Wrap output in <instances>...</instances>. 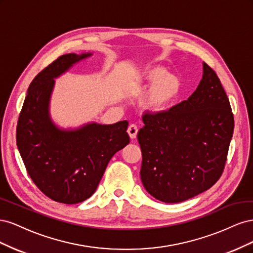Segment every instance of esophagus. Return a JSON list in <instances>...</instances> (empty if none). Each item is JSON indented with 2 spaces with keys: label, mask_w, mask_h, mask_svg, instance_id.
<instances>
[{
  "label": "esophagus",
  "mask_w": 253,
  "mask_h": 253,
  "mask_svg": "<svg viewBox=\"0 0 253 253\" xmlns=\"http://www.w3.org/2000/svg\"><path fill=\"white\" fill-rule=\"evenodd\" d=\"M127 133L132 139H135L137 137V133H138V127L136 125H131L127 127Z\"/></svg>",
  "instance_id": "obj_1"
}]
</instances>
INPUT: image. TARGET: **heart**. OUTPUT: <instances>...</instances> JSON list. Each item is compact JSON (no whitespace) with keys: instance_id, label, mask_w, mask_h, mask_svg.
I'll use <instances>...</instances> for the list:
<instances>
[{"instance_id":"obj_1","label":"heart","mask_w":253,"mask_h":253,"mask_svg":"<svg viewBox=\"0 0 253 253\" xmlns=\"http://www.w3.org/2000/svg\"><path fill=\"white\" fill-rule=\"evenodd\" d=\"M136 85L139 88H149L144 106L153 114L169 111L182 90V80L177 75L170 74L162 65H149L136 75Z\"/></svg>"}]
</instances>
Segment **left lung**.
Segmentation results:
<instances>
[{"instance_id": "1", "label": "left lung", "mask_w": 253, "mask_h": 253, "mask_svg": "<svg viewBox=\"0 0 253 253\" xmlns=\"http://www.w3.org/2000/svg\"><path fill=\"white\" fill-rule=\"evenodd\" d=\"M188 100L162 114L143 115L137 138L140 178L164 203H180L211 188L224 171L234 119L226 91L212 68Z\"/></svg>"}]
</instances>
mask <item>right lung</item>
<instances>
[{
  "mask_svg": "<svg viewBox=\"0 0 253 253\" xmlns=\"http://www.w3.org/2000/svg\"><path fill=\"white\" fill-rule=\"evenodd\" d=\"M91 53L59 57L30 83L17 126V145L28 175L50 200L73 205L94 194L111 158L129 142L128 122L59 128L49 116L55 78Z\"/></svg>",
  "mask_w": 253,
  "mask_h": 253,
  "instance_id": "1",
  "label": "right lung"
}]
</instances>
